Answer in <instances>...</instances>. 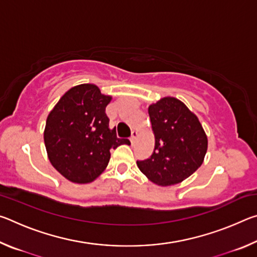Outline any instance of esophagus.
Instances as JSON below:
<instances>
[{
  "label": "esophagus",
  "mask_w": 257,
  "mask_h": 257,
  "mask_svg": "<svg viewBox=\"0 0 257 257\" xmlns=\"http://www.w3.org/2000/svg\"><path fill=\"white\" fill-rule=\"evenodd\" d=\"M137 136H138V133L136 132V130H133V133H132V136H130V142H132V144H134L135 141H136Z\"/></svg>",
  "instance_id": "obj_1"
}]
</instances>
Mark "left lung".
<instances>
[{
	"instance_id": "left-lung-1",
	"label": "left lung",
	"mask_w": 257,
	"mask_h": 257,
	"mask_svg": "<svg viewBox=\"0 0 257 257\" xmlns=\"http://www.w3.org/2000/svg\"><path fill=\"white\" fill-rule=\"evenodd\" d=\"M155 136L153 154L137 165L159 186L179 184L201 167L207 151V136L194 114L176 97H163L149 106Z\"/></svg>"
}]
</instances>
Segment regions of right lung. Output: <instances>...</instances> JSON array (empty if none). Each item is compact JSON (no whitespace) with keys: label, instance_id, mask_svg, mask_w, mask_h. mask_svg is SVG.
<instances>
[{"label":"right lung","instance_id":"1","mask_svg":"<svg viewBox=\"0 0 257 257\" xmlns=\"http://www.w3.org/2000/svg\"><path fill=\"white\" fill-rule=\"evenodd\" d=\"M112 97L94 84L72 87L46 119L44 143L55 170L76 184L94 181L105 170L110 150L130 145L108 127L105 107Z\"/></svg>","mask_w":257,"mask_h":257}]
</instances>
